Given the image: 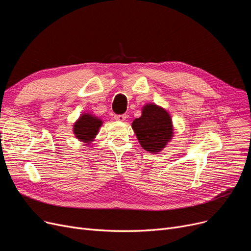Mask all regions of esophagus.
<instances>
[{
  "mask_svg": "<svg viewBox=\"0 0 251 251\" xmlns=\"http://www.w3.org/2000/svg\"><path fill=\"white\" fill-rule=\"evenodd\" d=\"M127 118V115L126 114H122V115H115V120L117 121H125Z\"/></svg>",
  "mask_w": 251,
  "mask_h": 251,
  "instance_id": "1",
  "label": "esophagus"
}]
</instances>
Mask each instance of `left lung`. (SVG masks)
<instances>
[{
  "mask_svg": "<svg viewBox=\"0 0 251 251\" xmlns=\"http://www.w3.org/2000/svg\"><path fill=\"white\" fill-rule=\"evenodd\" d=\"M132 128L141 147L152 153L161 151L173 135L170 115L153 103L143 107L141 117L133 121Z\"/></svg>",
  "mask_w": 251,
  "mask_h": 251,
  "instance_id": "8db88e82",
  "label": "left lung"
}]
</instances>
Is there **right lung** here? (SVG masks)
Returning <instances> with one entry per match:
<instances>
[{"label":"right lung","mask_w":251,"mask_h":251,"mask_svg":"<svg viewBox=\"0 0 251 251\" xmlns=\"http://www.w3.org/2000/svg\"><path fill=\"white\" fill-rule=\"evenodd\" d=\"M101 123L102 122L97 117L90 114H83L74 124V134L79 140L89 143L98 134Z\"/></svg>","instance_id":"right-lung-1"}]
</instances>
